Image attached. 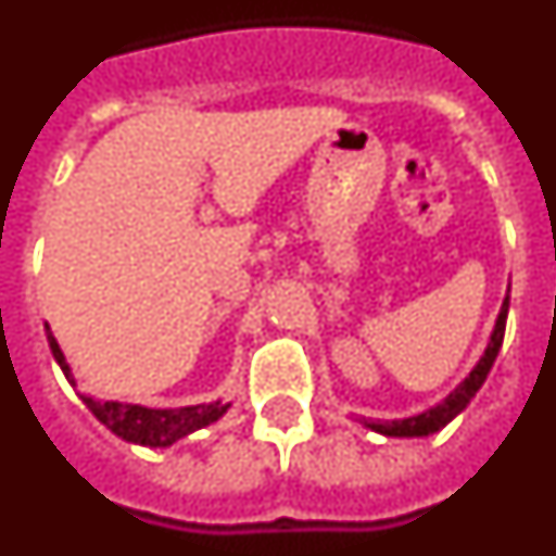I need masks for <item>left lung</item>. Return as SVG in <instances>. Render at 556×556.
I'll list each match as a JSON object with an SVG mask.
<instances>
[{
  "label": "left lung",
  "mask_w": 556,
  "mask_h": 556,
  "mask_svg": "<svg viewBox=\"0 0 556 556\" xmlns=\"http://www.w3.org/2000/svg\"><path fill=\"white\" fill-rule=\"evenodd\" d=\"M507 312H509V294L504 298V306H501L498 320H495V331L493 337H490V345L488 351H484V356H481V362L473 367V372H470V376L465 378V381H462L448 397H445L443 404H437L434 409L424 412V415L406 417V420H387V424H367V426L381 431V434L387 437H426L440 431L445 424H451V420H454V417L470 404V397L479 392V387L484 384V378H488L490 367H493L495 356H498L501 351V342H504V331H507Z\"/></svg>",
  "instance_id": "8db88e82"
}]
</instances>
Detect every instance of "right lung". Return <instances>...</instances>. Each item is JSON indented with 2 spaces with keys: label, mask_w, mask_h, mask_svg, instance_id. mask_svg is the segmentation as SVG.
<instances>
[{
  "label": "right lung",
  "mask_w": 556,
  "mask_h": 556,
  "mask_svg": "<svg viewBox=\"0 0 556 556\" xmlns=\"http://www.w3.org/2000/svg\"><path fill=\"white\" fill-rule=\"evenodd\" d=\"M49 331V326H47ZM49 348H52V356L58 358L61 370L66 372V378L72 381V372H68L66 356L58 348L55 337L49 333ZM88 404V409L94 412V417L100 424H105L108 429L116 437L127 440V443L136 445H150V448H164L172 445L180 437L191 434V431L203 429V426L214 424L225 415L228 404H208V406H184V409H147V406L136 404H113V401H94V397H83Z\"/></svg>",
  "instance_id": "1"
}]
</instances>
